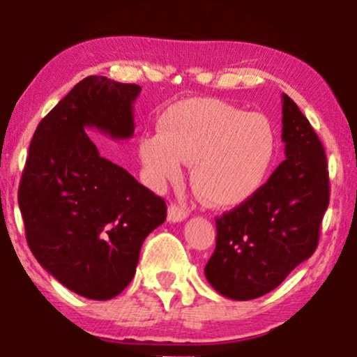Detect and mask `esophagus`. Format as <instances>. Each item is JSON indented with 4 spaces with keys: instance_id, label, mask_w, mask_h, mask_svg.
<instances>
[{
    "instance_id": "1",
    "label": "esophagus",
    "mask_w": 357,
    "mask_h": 357,
    "mask_svg": "<svg viewBox=\"0 0 357 357\" xmlns=\"http://www.w3.org/2000/svg\"><path fill=\"white\" fill-rule=\"evenodd\" d=\"M188 217V211L187 209H183L182 206H178V204H170L169 206V209H167V219H169V222H182V220H185Z\"/></svg>"
}]
</instances>
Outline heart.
<instances>
[{
  "mask_svg": "<svg viewBox=\"0 0 357 357\" xmlns=\"http://www.w3.org/2000/svg\"><path fill=\"white\" fill-rule=\"evenodd\" d=\"M144 135L138 154L148 182H175L183 162L191 185L211 208H235L261 188L275 154V135L262 114L215 98L175 102Z\"/></svg>",
  "mask_w": 357,
  "mask_h": 357,
  "instance_id": "heart-1",
  "label": "heart"
}]
</instances>
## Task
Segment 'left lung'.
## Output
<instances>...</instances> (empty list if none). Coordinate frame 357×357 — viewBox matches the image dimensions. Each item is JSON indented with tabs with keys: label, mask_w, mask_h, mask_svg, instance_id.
<instances>
[{
	"label": "left lung",
	"mask_w": 357,
	"mask_h": 357,
	"mask_svg": "<svg viewBox=\"0 0 357 357\" xmlns=\"http://www.w3.org/2000/svg\"><path fill=\"white\" fill-rule=\"evenodd\" d=\"M285 161L255 196L215 219L214 255L204 275L222 296H264L316 251L328 208L327 156L311 123L282 95Z\"/></svg>",
	"instance_id": "1"
}]
</instances>
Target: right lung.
Masks as SVG:
<instances>
[{"mask_svg":"<svg viewBox=\"0 0 357 357\" xmlns=\"http://www.w3.org/2000/svg\"><path fill=\"white\" fill-rule=\"evenodd\" d=\"M140 85L90 75L38 123L19 187L35 259L66 288L105 301L135 275L142 245L166 220V203L98 151L85 128L112 140L135 130Z\"/></svg>","mask_w":357,"mask_h":357,"instance_id":"add662e5","label":"right lung"}]
</instances>
